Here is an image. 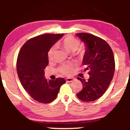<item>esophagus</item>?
I'll list each match as a JSON object with an SVG mask.
<instances>
[{"mask_svg":"<svg viewBox=\"0 0 130 130\" xmlns=\"http://www.w3.org/2000/svg\"><path fill=\"white\" fill-rule=\"evenodd\" d=\"M73 80L74 79L73 78V77H68V78H67L66 79V81L67 83H71V82H72Z\"/></svg>","mask_w":130,"mask_h":130,"instance_id":"34e87169","label":"esophagus"}]
</instances>
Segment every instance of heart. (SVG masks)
Instances as JSON below:
<instances>
[{"label": "heart", "mask_w": 130, "mask_h": 130, "mask_svg": "<svg viewBox=\"0 0 130 130\" xmlns=\"http://www.w3.org/2000/svg\"><path fill=\"white\" fill-rule=\"evenodd\" d=\"M80 45V42L78 40L71 36H67L59 41L57 43V47H60L63 49L65 51L68 53H74L77 50ZM56 49L54 47H52L50 49L47 53V57L50 61L53 60ZM80 54H83V51L80 52ZM72 65L71 64L64 63L60 65L59 68V71L61 74L65 76L70 75L72 73Z\"/></svg>", "instance_id": "heart-1"}]
</instances>
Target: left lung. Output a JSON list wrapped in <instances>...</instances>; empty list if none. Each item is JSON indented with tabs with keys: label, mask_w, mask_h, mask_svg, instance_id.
I'll use <instances>...</instances> for the list:
<instances>
[{
	"label": "left lung",
	"mask_w": 130,
	"mask_h": 130,
	"mask_svg": "<svg viewBox=\"0 0 130 130\" xmlns=\"http://www.w3.org/2000/svg\"><path fill=\"white\" fill-rule=\"evenodd\" d=\"M76 35L87 47L83 63L89 74L87 80L77 77L83 84V89L76 95L85 102L93 101L105 93L111 84L115 71L114 54L108 43L102 38L88 33Z\"/></svg>",
	"instance_id": "obj_1"
}]
</instances>
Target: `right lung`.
<instances>
[{
  "mask_svg": "<svg viewBox=\"0 0 130 130\" xmlns=\"http://www.w3.org/2000/svg\"><path fill=\"white\" fill-rule=\"evenodd\" d=\"M63 34H45L30 38L22 46L16 62V70L22 87L35 100L50 103L57 98L62 77L47 80L44 70L49 63L47 53Z\"/></svg>",
  "mask_w": 130,
  "mask_h": 130,
  "instance_id": "obj_1",
  "label": "right lung"
}]
</instances>
